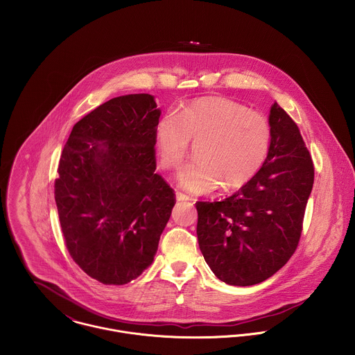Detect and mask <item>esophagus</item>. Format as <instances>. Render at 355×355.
<instances>
[{
  "label": "esophagus",
  "mask_w": 355,
  "mask_h": 355,
  "mask_svg": "<svg viewBox=\"0 0 355 355\" xmlns=\"http://www.w3.org/2000/svg\"><path fill=\"white\" fill-rule=\"evenodd\" d=\"M176 200H178V201H189L190 197L186 196V194H183V193H180V191H176Z\"/></svg>",
  "instance_id": "obj_1"
}]
</instances>
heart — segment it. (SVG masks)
Segmentation results:
<instances>
[{
	"label": "heart",
	"mask_w": 355,
	"mask_h": 355,
	"mask_svg": "<svg viewBox=\"0 0 355 355\" xmlns=\"http://www.w3.org/2000/svg\"><path fill=\"white\" fill-rule=\"evenodd\" d=\"M197 146V161L184 166L180 187L205 194L221 186L238 190L262 168L270 149L268 119L248 106L224 97H206L166 114L155 125L154 148L165 169H178Z\"/></svg>",
	"instance_id": "b5f03b06"
}]
</instances>
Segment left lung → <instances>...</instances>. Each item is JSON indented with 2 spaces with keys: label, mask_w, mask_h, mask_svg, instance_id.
Wrapping results in <instances>:
<instances>
[{
  "label": "left lung",
  "mask_w": 355,
  "mask_h": 355,
  "mask_svg": "<svg viewBox=\"0 0 355 355\" xmlns=\"http://www.w3.org/2000/svg\"><path fill=\"white\" fill-rule=\"evenodd\" d=\"M269 154L250 182L221 202H197V236L213 273L231 286L258 284L295 253L314 165L297 123L276 102Z\"/></svg>",
  "instance_id": "8db88e82"
}]
</instances>
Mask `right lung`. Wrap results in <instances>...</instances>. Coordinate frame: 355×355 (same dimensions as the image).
Returning <instances> with one entry per match:
<instances>
[{"mask_svg": "<svg viewBox=\"0 0 355 355\" xmlns=\"http://www.w3.org/2000/svg\"><path fill=\"white\" fill-rule=\"evenodd\" d=\"M159 114L150 94L112 98L73 125L61 153L54 198L65 246L102 284H127L152 263L176 203L155 173Z\"/></svg>", "mask_w": 355, "mask_h": 355, "instance_id": "obj_1", "label": "right lung"}]
</instances>
